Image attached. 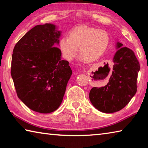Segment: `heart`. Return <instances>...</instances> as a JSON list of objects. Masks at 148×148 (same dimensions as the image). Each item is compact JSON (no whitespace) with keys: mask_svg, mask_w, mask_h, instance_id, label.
I'll return each mask as SVG.
<instances>
[{"mask_svg":"<svg viewBox=\"0 0 148 148\" xmlns=\"http://www.w3.org/2000/svg\"><path fill=\"white\" fill-rule=\"evenodd\" d=\"M110 35L106 31L86 25L77 27L59 40V48L65 59L71 61L77 54L85 61L91 62L102 56L108 47Z\"/></svg>","mask_w":148,"mask_h":148,"instance_id":"1","label":"heart"}]
</instances>
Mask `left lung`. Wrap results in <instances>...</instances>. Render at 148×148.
<instances>
[{"instance_id":"8db88e82","label":"left lung","mask_w":148,"mask_h":148,"mask_svg":"<svg viewBox=\"0 0 148 148\" xmlns=\"http://www.w3.org/2000/svg\"><path fill=\"white\" fill-rule=\"evenodd\" d=\"M114 57L113 71L108 83L101 87H94L89 92V99L96 108L104 113L119 111L126 106L137 91L139 62L134 51L121 43H117Z\"/></svg>"}]
</instances>
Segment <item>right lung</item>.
Masks as SVG:
<instances>
[{
    "label": "right lung",
    "instance_id": "1",
    "mask_svg": "<svg viewBox=\"0 0 148 148\" xmlns=\"http://www.w3.org/2000/svg\"><path fill=\"white\" fill-rule=\"evenodd\" d=\"M61 31L53 24L38 25L17 42L11 76L19 99L34 112L48 114L61 105L72 75L69 62L61 59Z\"/></svg>",
    "mask_w": 148,
    "mask_h": 148
}]
</instances>
